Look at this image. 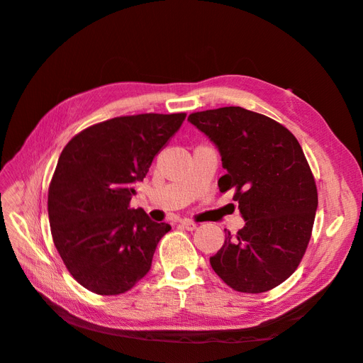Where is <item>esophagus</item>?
Listing matches in <instances>:
<instances>
[{
    "instance_id": "1",
    "label": "esophagus",
    "mask_w": 363,
    "mask_h": 363,
    "mask_svg": "<svg viewBox=\"0 0 363 363\" xmlns=\"http://www.w3.org/2000/svg\"><path fill=\"white\" fill-rule=\"evenodd\" d=\"M180 225H182L183 228H186V230H195V228H196V224L192 223V221H189V219H182Z\"/></svg>"
}]
</instances>
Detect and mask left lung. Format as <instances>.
I'll return each instance as SVG.
<instances>
[{
  "label": "left lung",
  "instance_id": "1",
  "mask_svg": "<svg viewBox=\"0 0 363 363\" xmlns=\"http://www.w3.org/2000/svg\"><path fill=\"white\" fill-rule=\"evenodd\" d=\"M188 121L218 147L245 225L211 257L213 271L238 292L260 294L289 279L309 245L318 207L313 174L298 140L265 115L242 107L191 113Z\"/></svg>",
  "mask_w": 363,
  "mask_h": 363
}]
</instances>
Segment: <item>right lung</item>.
Masks as SVG:
<instances>
[{"instance_id":"right-lung-1","label":"right lung","mask_w":363,"mask_h":363,"mask_svg":"<svg viewBox=\"0 0 363 363\" xmlns=\"http://www.w3.org/2000/svg\"><path fill=\"white\" fill-rule=\"evenodd\" d=\"M184 118H112L80 131L63 148L48 189L50 227L65 267L83 288L119 295L147 276L171 225L151 221L130 200Z\"/></svg>"}]
</instances>
